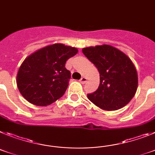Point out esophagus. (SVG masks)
<instances>
[{
	"label": "esophagus",
	"mask_w": 155,
	"mask_h": 155,
	"mask_svg": "<svg viewBox=\"0 0 155 155\" xmlns=\"http://www.w3.org/2000/svg\"><path fill=\"white\" fill-rule=\"evenodd\" d=\"M87 79L86 77H82L81 79H80V80H79V82L82 83V84H84V83H87Z\"/></svg>",
	"instance_id": "obj_1"
}]
</instances>
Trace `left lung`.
<instances>
[{
    "mask_svg": "<svg viewBox=\"0 0 155 155\" xmlns=\"http://www.w3.org/2000/svg\"><path fill=\"white\" fill-rule=\"evenodd\" d=\"M83 53L97 67L100 85L87 97L97 107L115 111L126 106L137 90V72L127 55L112 46L104 44L83 49Z\"/></svg>",
    "mask_w": 155,
    "mask_h": 155,
    "instance_id": "obj_1",
    "label": "left lung"
}]
</instances>
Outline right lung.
<instances>
[{
    "label": "right lung",
    "mask_w": 155,
    "mask_h": 155,
    "mask_svg": "<svg viewBox=\"0 0 155 155\" xmlns=\"http://www.w3.org/2000/svg\"><path fill=\"white\" fill-rule=\"evenodd\" d=\"M78 49L54 44L28 56L17 74L18 91L25 100L37 106H48L64 95L71 72L65 62Z\"/></svg>",
    "instance_id": "add662e5"
}]
</instances>
